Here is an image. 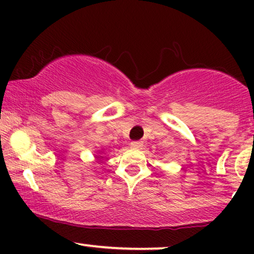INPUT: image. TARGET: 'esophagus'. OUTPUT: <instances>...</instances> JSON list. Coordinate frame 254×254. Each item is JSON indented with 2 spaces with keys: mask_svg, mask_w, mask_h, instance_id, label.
I'll use <instances>...</instances> for the list:
<instances>
[{
  "mask_svg": "<svg viewBox=\"0 0 254 254\" xmlns=\"http://www.w3.org/2000/svg\"><path fill=\"white\" fill-rule=\"evenodd\" d=\"M142 145H143V143H142L141 141H133V142H131V147H132L133 149H141Z\"/></svg>",
  "mask_w": 254,
  "mask_h": 254,
  "instance_id": "1",
  "label": "esophagus"
}]
</instances>
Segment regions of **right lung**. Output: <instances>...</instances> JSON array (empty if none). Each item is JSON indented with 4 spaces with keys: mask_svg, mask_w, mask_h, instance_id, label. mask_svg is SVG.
I'll use <instances>...</instances> for the list:
<instances>
[{
    "mask_svg": "<svg viewBox=\"0 0 254 254\" xmlns=\"http://www.w3.org/2000/svg\"><path fill=\"white\" fill-rule=\"evenodd\" d=\"M104 154H103V151H101L100 150V153H99V155H97V159H99V161H100L101 162V160H103L104 159Z\"/></svg>",
    "mask_w": 254,
    "mask_h": 254,
    "instance_id": "obj_1",
    "label": "right lung"
}]
</instances>
